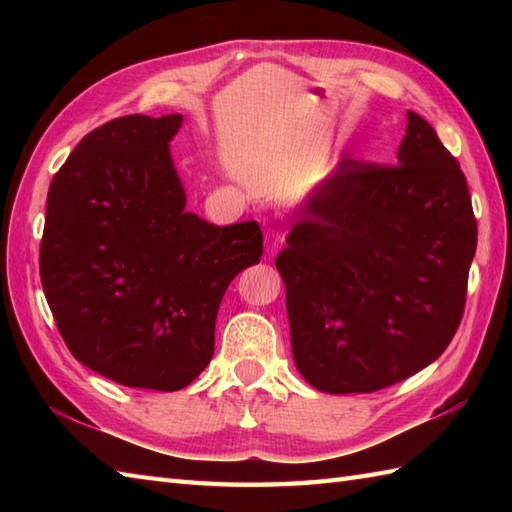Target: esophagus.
Segmentation results:
<instances>
[{
	"instance_id": "34e87169",
	"label": "esophagus",
	"mask_w": 512,
	"mask_h": 512,
	"mask_svg": "<svg viewBox=\"0 0 512 512\" xmlns=\"http://www.w3.org/2000/svg\"><path fill=\"white\" fill-rule=\"evenodd\" d=\"M281 244H284V233H281V231H268L266 233V250H268V255H275L277 250L281 248Z\"/></svg>"
}]
</instances>
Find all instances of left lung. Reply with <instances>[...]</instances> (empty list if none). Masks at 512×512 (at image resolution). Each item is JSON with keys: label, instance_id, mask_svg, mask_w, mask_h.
<instances>
[{"label": "left lung", "instance_id": "8db88e82", "mask_svg": "<svg viewBox=\"0 0 512 512\" xmlns=\"http://www.w3.org/2000/svg\"><path fill=\"white\" fill-rule=\"evenodd\" d=\"M398 162L343 156L275 259L292 356L328 394H372L436 361L458 332L477 222L460 162L407 112Z\"/></svg>", "mask_w": 512, "mask_h": 512}]
</instances>
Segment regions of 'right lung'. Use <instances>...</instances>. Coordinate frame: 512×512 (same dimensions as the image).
Returning a JSON list of instances; mask_svg holds the SVG:
<instances>
[{
    "label": "right lung",
    "instance_id": "1",
    "mask_svg": "<svg viewBox=\"0 0 512 512\" xmlns=\"http://www.w3.org/2000/svg\"><path fill=\"white\" fill-rule=\"evenodd\" d=\"M182 114H129L92 129L54 173L41 286L76 361L125 387L176 391L209 365L215 317L259 262L257 222L184 211L169 140Z\"/></svg>",
    "mask_w": 512,
    "mask_h": 512
}]
</instances>
